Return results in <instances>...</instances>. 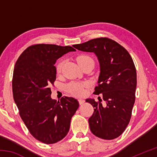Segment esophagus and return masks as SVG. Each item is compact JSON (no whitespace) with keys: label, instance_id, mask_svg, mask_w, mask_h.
Wrapping results in <instances>:
<instances>
[{"label":"esophagus","instance_id":"1","mask_svg":"<svg viewBox=\"0 0 157 157\" xmlns=\"http://www.w3.org/2000/svg\"><path fill=\"white\" fill-rule=\"evenodd\" d=\"M78 101H79V105H83L84 103L85 102V100H83V99H79V100H78Z\"/></svg>","mask_w":157,"mask_h":157}]
</instances>
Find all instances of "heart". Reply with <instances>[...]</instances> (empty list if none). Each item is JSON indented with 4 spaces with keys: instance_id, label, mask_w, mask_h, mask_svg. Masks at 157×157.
<instances>
[{
    "instance_id": "obj_1",
    "label": "heart",
    "mask_w": 157,
    "mask_h": 157,
    "mask_svg": "<svg viewBox=\"0 0 157 157\" xmlns=\"http://www.w3.org/2000/svg\"><path fill=\"white\" fill-rule=\"evenodd\" d=\"M94 61L91 57L86 55H82L78 57V63H83L86 62V61ZM63 65V62H61L57 66V71L58 73H59L61 71ZM88 86V83L86 82H83V83H75V82H72L67 84L66 86V90L68 92L71 93V94L74 95H77V96H80V95H83L85 92V87Z\"/></svg>"
}]
</instances>
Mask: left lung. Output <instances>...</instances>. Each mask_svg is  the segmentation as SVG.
<instances>
[{
	"instance_id": "obj_1",
	"label": "left lung",
	"mask_w": 157,
	"mask_h": 157,
	"mask_svg": "<svg viewBox=\"0 0 157 157\" xmlns=\"http://www.w3.org/2000/svg\"><path fill=\"white\" fill-rule=\"evenodd\" d=\"M80 51L93 52L100 65V74L94 94H102L103 100L87 98L94 108L89 119L95 136L111 140L123 134L129 124L135 102L136 71L125 48L108 38H97L73 45Z\"/></svg>"
}]
</instances>
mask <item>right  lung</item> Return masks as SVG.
<instances>
[{
    "mask_svg": "<svg viewBox=\"0 0 157 157\" xmlns=\"http://www.w3.org/2000/svg\"><path fill=\"white\" fill-rule=\"evenodd\" d=\"M74 51L71 46L34 45L22 52L14 66L13 97L21 118L30 134L46 144L67 135L71 118L79 107L78 100L72 97L52 99L50 88L56 79L57 60Z\"/></svg>",
    "mask_w": 157,
    "mask_h": 157,
    "instance_id": "right-lung-1",
    "label": "right lung"
}]
</instances>
